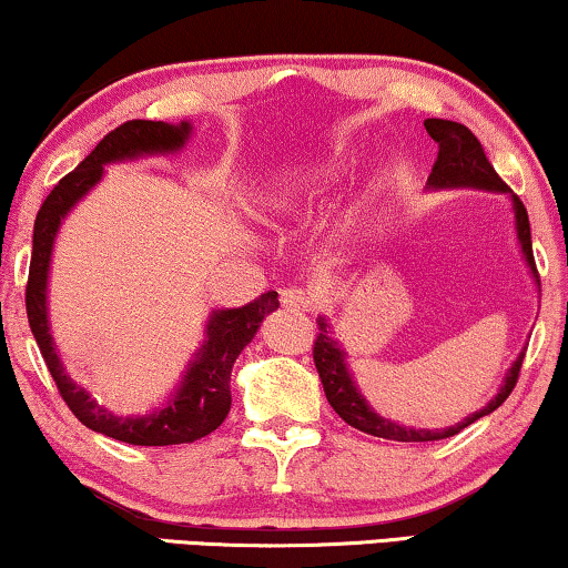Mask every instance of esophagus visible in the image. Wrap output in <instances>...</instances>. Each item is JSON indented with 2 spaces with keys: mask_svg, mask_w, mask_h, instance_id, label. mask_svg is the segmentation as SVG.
I'll use <instances>...</instances> for the list:
<instances>
[{
  "mask_svg": "<svg viewBox=\"0 0 568 568\" xmlns=\"http://www.w3.org/2000/svg\"><path fill=\"white\" fill-rule=\"evenodd\" d=\"M282 304H284V310H290V312H310L312 310V300L302 290H297V286H290V290L282 292Z\"/></svg>",
  "mask_w": 568,
  "mask_h": 568,
  "instance_id": "1",
  "label": "esophagus"
}]
</instances>
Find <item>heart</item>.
I'll list each match as a JSON object with an SVG mask.
<instances>
[{
    "label": "heart",
    "instance_id": "obj_1",
    "mask_svg": "<svg viewBox=\"0 0 568 568\" xmlns=\"http://www.w3.org/2000/svg\"><path fill=\"white\" fill-rule=\"evenodd\" d=\"M338 169L341 166L335 155H325V159L304 163L300 171H294V176H290V182H284L282 186L271 189V192L261 196V207H264L268 215H278V212L292 210L294 204L304 200L307 194L325 192V189L335 182V176H338Z\"/></svg>",
    "mask_w": 568,
    "mask_h": 568
}]
</instances>
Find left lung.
Masks as SVG:
<instances>
[{
  "label": "left lung",
  "instance_id": "obj_1",
  "mask_svg": "<svg viewBox=\"0 0 568 568\" xmlns=\"http://www.w3.org/2000/svg\"><path fill=\"white\" fill-rule=\"evenodd\" d=\"M425 130H427V135L438 143V159H435L430 176H427V189L474 186V189H487V192H499V194L513 196L517 241H520L523 256H525V261H528L532 276H536V282H538V268H536V258H532V243H530L528 210H525V204L513 194V189H509L503 179L497 176L495 166L489 163L481 143L476 141V135L466 125H462V122L438 120V118L425 120ZM317 325H320V333H317L315 348H312V356H315V366H317L320 382H323L327 402H331V407L351 427L364 430L368 435H376V438H386V440L425 443V440H443V438H450V435L462 433L464 427L476 423L479 417L495 413V409L509 397V392H513L517 384V376H520V366L525 358V351H523L520 356L515 358V364L509 366V372L505 376L503 386H499V392L489 399L487 407L479 409V413L468 415L464 423L450 425V427H446V430H415V427L392 423V420H386V417L374 413V407L368 405V402L364 399V394L358 392L356 382H353L348 364H345V351L341 348V343L333 338V331H331V325H327V320L320 317Z\"/></svg>",
  "mask_w": 568,
  "mask_h": 568
}]
</instances>
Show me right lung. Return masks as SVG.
<instances>
[{
  "label": "right lung",
  "mask_w": 568,
  "mask_h": 568,
  "mask_svg": "<svg viewBox=\"0 0 568 568\" xmlns=\"http://www.w3.org/2000/svg\"><path fill=\"white\" fill-rule=\"evenodd\" d=\"M189 135H192V122H179V125L153 120L122 122L97 143L94 151L69 176H63L53 186L38 212L36 230H32V258L24 304H28L30 331L43 353L48 372L59 386L65 405L89 430L130 443V446H179V443H194L217 430L230 413V402H233L230 399V372H233L235 358L253 341L264 317L278 307V294L266 292L245 307L212 312L207 331H204V343L189 361L182 384L176 386L166 405L153 409L151 415H114L65 374L51 338V325H48V271H51L53 241L61 220L69 215L81 196L102 182L104 166L118 161H135L143 155L176 153L182 151Z\"/></svg>",
  "instance_id": "obj_1"
}]
</instances>
